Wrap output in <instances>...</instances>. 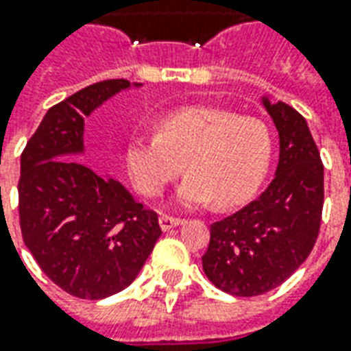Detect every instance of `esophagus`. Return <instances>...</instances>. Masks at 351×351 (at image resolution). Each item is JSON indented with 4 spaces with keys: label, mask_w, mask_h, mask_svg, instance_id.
Returning <instances> with one entry per match:
<instances>
[{
    "label": "esophagus",
    "mask_w": 351,
    "mask_h": 351,
    "mask_svg": "<svg viewBox=\"0 0 351 351\" xmlns=\"http://www.w3.org/2000/svg\"><path fill=\"white\" fill-rule=\"evenodd\" d=\"M160 227H162V230H171L173 227H178V225H182L184 219H180V217H171V215H160Z\"/></svg>",
    "instance_id": "obj_1"
}]
</instances>
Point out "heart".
Returning a JSON list of instances; mask_svg holds the SVG:
<instances>
[{
    "instance_id": "b5f03b06",
    "label": "heart",
    "mask_w": 351,
    "mask_h": 351,
    "mask_svg": "<svg viewBox=\"0 0 351 351\" xmlns=\"http://www.w3.org/2000/svg\"><path fill=\"white\" fill-rule=\"evenodd\" d=\"M266 124L208 106H186L158 121V134H136L126 147V167L145 195H158L186 169L176 202L197 208L215 201L236 206L255 195L271 163Z\"/></svg>"
}]
</instances>
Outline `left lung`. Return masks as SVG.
Masks as SVG:
<instances>
[{
  "mask_svg": "<svg viewBox=\"0 0 351 351\" xmlns=\"http://www.w3.org/2000/svg\"><path fill=\"white\" fill-rule=\"evenodd\" d=\"M262 104L279 132V163L266 191L210 227L202 269L215 287L238 295L266 294L305 262L318 238L324 165L307 121L285 102Z\"/></svg>",
  "mask_w": 351,
  "mask_h": 351,
  "instance_id": "obj_1",
  "label": "left lung"
}]
</instances>
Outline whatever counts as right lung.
I'll return each mask as SVG.
<instances>
[{"label": "right lung", "instance_id": "obj_1", "mask_svg": "<svg viewBox=\"0 0 351 351\" xmlns=\"http://www.w3.org/2000/svg\"><path fill=\"white\" fill-rule=\"evenodd\" d=\"M141 83L106 80L77 90L44 115L20 158L18 212L23 243L44 274L70 295L104 300L141 271L162 228L123 184L82 162L85 117Z\"/></svg>", "mask_w": 351, "mask_h": 351}]
</instances>
